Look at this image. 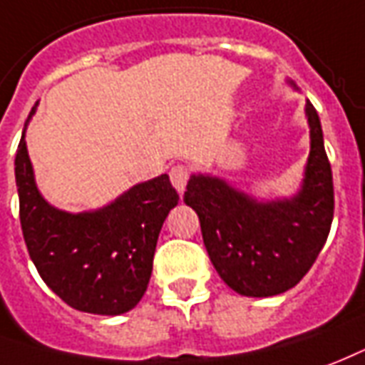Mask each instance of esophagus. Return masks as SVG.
<instances>
[{
	"label": "esophagus",
	"instance_id": "esophagus-1",
	"mask_svg": "<svg viewBox=\"0 0 365 365\" xmlns=\"http://www.w3.org/2000/svg\"><path fill=\"white\" fill-rule=\"evenodd\" d=\"M171 182L173 186L179 190V192H182L186 188V182H188V179H190V175H192V171H190V167L188 165H175V167H171Z\"/></svg>",
	"mask_w": 365,
	"mask_h": 365
}]
</instances>
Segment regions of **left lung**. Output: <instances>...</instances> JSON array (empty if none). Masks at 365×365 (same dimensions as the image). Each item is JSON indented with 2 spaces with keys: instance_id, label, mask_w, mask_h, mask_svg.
I'll use <instances>...</instances> for the list:
<instances>
[{
  "instance_id": "8db88e82",
  "label": "left lung",
  "mask_w": 365,
  "mask_h": 365,
  "mask_svg": "<svg viewBox=\"0 0 365 365\" xmlns=\"http://www.w3.org/2000/svg\"><path fill=\"white\" fill-rule=\"evenodd\" d=\"M311 151L305 179L292 200L268 204L231 188L225 180L192 175L185 202L198 214L212 264L233 292L268 297L294 288L317 260L331 231L334 188L323 130L307 101Z\"/></svg>"
}]
</instances>
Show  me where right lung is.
I'll return each instance as SVG.
<instances>
[{"label":"right lung","instance_id":"1","mask_svg":"<svg viewBox=\"0 0 365 365\" xmlns=\"http://www.w3.org/2000/svg\"><path fill=\"white\" fill-rule=\"evenodd\" d=\"M15 180L23 237L48 288L83 313L134 309L150 284L165 217L179 204L169 175L135 185L103 210L68 214L38 192L23 132Z\"/></svg>","mask_w":365,"mask_h":365}]
</instances>
